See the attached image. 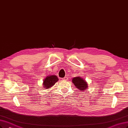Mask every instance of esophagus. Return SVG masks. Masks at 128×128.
<instances>
[{
	"label": "esophagus",
	"mask_w": 128,
	"mask_h": 128,
	"mask_svg": "<svg viewBox=\"0 0 128 128\" xmlns=\"http://www.w3.org/2000/svg\"><path fill=\"white\" fill-rule=\"evenodd\" d=\"M62 80H64V81L67 80H68V77H64V78H62Z\"/></svg>",
	"instance_id": "1"
}]
</instances>
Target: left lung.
<instances>
[{
	"label": "left lung",
	"instance_id": "left-lung-1",
	"mask_svg": "<svg viewBox=\"0 0 128 128\" xmlns=\"http://www.w3.org/2000/svg\"><path fill=\"white\" fill-rule=\"evenodd\" d=\"M72 82L77 88L80 91H84L88 88V84L85 79L80 76L73 78Z\"/></svg>",
	"mask_w": 128,
	"mask_h": 128
}]
</instances>
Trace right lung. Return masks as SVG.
Segmentation results:
<instances>
[{
	"instance_id": "obj_1",
	"label": "right lung",
	"mask_w": 128,
	"mask_h": 128,
	"mask_svg": "<svg viewBox=\"0 0 128 128\" xmlns=\"http://www.w3.org/2000/svg\"><path fill=\"white\" fill-rule=\"evenodd\" d=\"M59 79L56 76L49 75L47 76L44 79H43V87L44 88L49 89L54 86L55 83L58 81Z\"/></svg>"
}]
</instances>
